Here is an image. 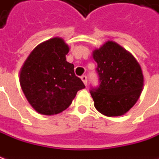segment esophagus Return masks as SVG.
<instances>
[{"label":"esophagus","instance_id":"esophagus-1","mask_svg":"<svg viewBox=\"0 0 159 159\" xmlns=\"http://www.w3.org/2000/svg\"><path fill=\"white\" fill-rule=\"evenodd\" d=\"M81 80H82V81L84 82L85 85L88 84V77L86 76V75H82V76H81Z\"/></svg>","mask_w":159,"mask_h":159}]
</instances>
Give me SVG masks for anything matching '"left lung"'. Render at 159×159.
I'll use <instances>...</instances> for the list:
<instances>
[{"label":"left lung","instance_id":"obj_1","mask_svg":"<svg viewBox=\"0 0 159 159\" xmlns=\"http://www.w3.org/2000/svg\"><path fill=\"white\" fill-rule=\"evenodd\" d=\"M99 85L91 87L95 109L108 117L127 112L142 93L143 75L136 59L119 44L108 41L93 52Z\"/></svg>","mask_w":159,"mask_h":159}]
</instances>
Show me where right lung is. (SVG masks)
<instances>
[{
  "instance_id": "add662e5",
  "label": "right lung",
  "mask_w": 159,
  "mask_h": 159,
  "mask_svg": "<svg viewBox=\"0 0 159 159\" xmlns=\"http://www.w3.org/2000/svg\"><path fill=\"white\" fill-rule=\"evenodd\" d=\"M68 52L64 40L53 38L36 47L22 67V90L40 114L62 112L70 106L77 92L85 88L74 73V65L66 61Z\"/></svg>"
}]
</instances>
